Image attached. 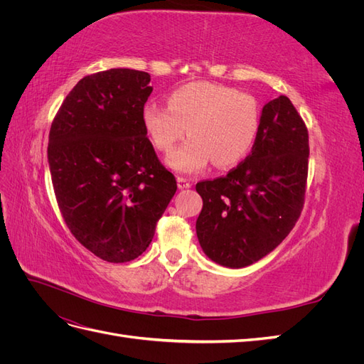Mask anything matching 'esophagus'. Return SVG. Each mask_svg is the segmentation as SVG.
Returning a JSON list of instances; mask_svg holds the SVG:
<instances>
[{
  "label": "esophagus",
  "instance_id": "34e87169",
  "mask_svg": "<svg viewBox=\"0 0 364 364\" xmlns=\"http://www.w3.org/2000/svg\"><path fill=\"white\" fill-rule=\"evenodd\" d=\"M178 186L181 190H186L191 186V182L186 178H183V176H178Z\"/></svg>",
  "mask_w": 364,
  "mask_h": 364
}]
</instances>
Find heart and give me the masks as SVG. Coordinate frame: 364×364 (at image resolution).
Instances as JSON below:
<instances>
[{
    "mask_svg": "<svg viewBox=\"0 0 364 364\" xmlns=\"http://www.w3.org/2000/svg\"><path fill=\"white\" fill-rule=\"evenodd\" d=\"M142 123L151 144L164 153L188 132L190 138L167 162L178 171L196 173L211 159L215 167L226 168L247 155L259 129V107L252 95L234 87L196 82L173 91L168 106L146 105Z\"/></svg>",
    "mask_w": 364,
    "mask_h": 364,
    "instance_id": "heart-1",
    "label": "heart"
}]
</instances>
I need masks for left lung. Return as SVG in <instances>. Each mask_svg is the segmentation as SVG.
Instances as JSON below:
<instances>
[{
  "label": "left lung",
  "mask_w": 364,
  "mask_h": 364,
  "mask_svg": "<svg viewBox=\"0 0 364 364\" xmlns=\"http://www.w3.org/2000/svg\"><path fill=\"white\" fill-rule=\"evenodd\" d=\"M308 155V130L290 98L264 105L249 156L196 185L203 200L196 232L208 258L246 267L290 234L304 208Z\"/></svg>",
  "instance_id": "8db88e82"
}]
</instances>
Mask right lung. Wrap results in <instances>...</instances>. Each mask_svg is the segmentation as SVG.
Here are the masks:
<instances>
[{"mask_svg": "<svg viewBox=\"0 0 364 364\" xmlns=\"http://www.w3.org/2000/svg\"><path fill=\"white\" fill-rule=\"evenodd\" d=\"M144 71L86 75L65 98L48 136V164L71 234L107 262L138 258L178 190L142 123L153 87Z\"/></svg>", "mask_w": 364, "mask_h": 364, "instance_id": "1", "label": "right lung"}]
</instances>
